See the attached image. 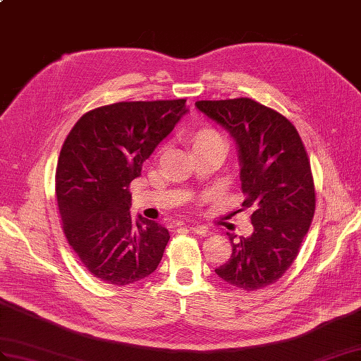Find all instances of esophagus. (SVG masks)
Segmentation results:
<instances>
[{
    "mask_svg": "<svg viewBox=\"0 0 361 361\" xmlns=\"http://www.w3.org/2000/svg\"><path fill=\"white\" fill-rule=\"evenodd\" d=\"M191 231L199 234V235H209V234H211V231L208 230L207 226H204V225H195V226H191Z\"/></svg>",
    "mask_w": 361,
    "mask_h": 361,
    "instance_id": "esophagus-1",
    "label": "esophagus"
}]
</instances>
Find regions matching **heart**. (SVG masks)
Instances as JSON below:
<instances>
[{"instance_id":"b5f03b06","label":"heart","mask_w":361,"mask_h":361,"mask_svg":"<svg viewBox=\"0 0 361 361\" xmlns=\"http://www.w3.org/2000/svg\"><path fill=\"white\" fill-rule=\"evenodd\" d=\"M213 140H222L221 136H219V133H216L214 130H209V128L199 130L197 133L192 136V147H197L205 142H213Z\"/></svg>"}]
</instances>
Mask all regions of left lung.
Listing matches in <instances>:
<instances>
[{
  "label": "left lung",
  "mask_w": 361,
  "mask_h": 361,
  "mask_svg": "<svg viewBox=\"0 0 361 361\" xmlns=\"http://www.w3.org/2000/svg\"><path fill=\"white\" fill-rule=\"evenodd\" d=\"M196 107L234 139L251 235L228 233L233 252L216 274L245 291L277 282L295 260L315 211L305 145L283 114L250 98L197 101Z\"/></svg>",
  "instance_id": "1"
}]
</instances>
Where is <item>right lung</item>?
Wrapping results in <instances>:
<instances>
[{"mask_svg":"<svg viewBox=\"0 0 361 361\" xmlns=\"http://www.w3.org/2000/svg\"><path fill=\"white\" fill-rule=\"evenodd\" d=\"M187 99L116 102L87 111L70 130L56 166V199L67 242L84 268L124 286L159 265L169 230L131 221L130 182L188 111Z\"/></svg>","mask_w":361,"mask_h":361,"instance_id":"add662e5","label":"right lung"}]
</instances>
